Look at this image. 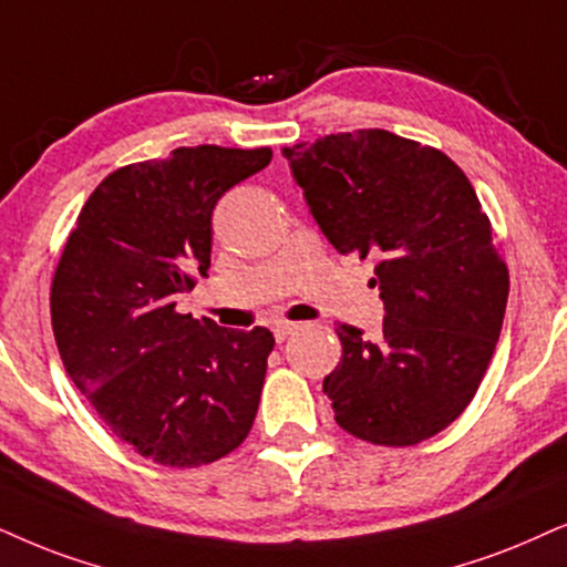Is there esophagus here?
Wrapping results in <instances>:
<instances>
[{
	"instance_id": "34e87169",
	"label": "esophagus",
	"mask_w": 567,
	"mask_h": 567,
	"mask_svg": "<svg viewBox=\"0 0 567 567\" xmlns=\"http://www.w3.org/2000/svg\"><path fill=\"white\" fill-rule=\"evenodd\" d=\"M296 329H298L296 321H285V319H282V321H277V324H275V340H277V342H282L285 337L296 332Z\"/></svg>"
}]
</instances>
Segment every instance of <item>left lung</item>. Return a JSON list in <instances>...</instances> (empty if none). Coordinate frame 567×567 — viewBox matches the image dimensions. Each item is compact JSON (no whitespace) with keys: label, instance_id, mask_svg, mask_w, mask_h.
<instances>
[{"label":"left lung","instance_id":"8db88e82","mask_svg":"<svg viewBox=\"0 0 567 567\" xmlns=\"http://www.w3.org/2000/svg\"><path fill=\"white\" fill-rule=\"evenodd\" d=\"M319 230L374 256L379 340L340 324L324 377L334 421L358 440L405 447L450 426L476 395L503 329L511 277L463 169L386 131L285 148Z\"/></svg>","mask_w":567,"mask_h":567}]
</instances>
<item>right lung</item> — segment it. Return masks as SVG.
<instances>
[{"mask_svg": "<svg viewBox=\"0 0 567 567\" xmlns=\"http://www.w3.org/2000/svg\"><path fill=\"white\" fill-rule=\"evenodd\" d=\"M269 162V148L193 146L112 172L54 271L64 369L120 440L162 465L233 453L259 411L269 329L217 327L175 306L212 267L217 200Z\"/></svg>", "mask_w": 567, "mask_h": 567, "instance_id": "add662e5", "label": "right lung"}]
</instances>
